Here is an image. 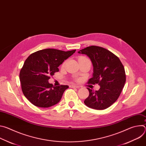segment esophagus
<instances>
[{
  "mask_svg": "<svg viewBox=\"0 0 146 146\" xmlns=\"http://www.w3.org/2000/svg\"><path fill=\"white\" fill-rule=\"evenodd\" d=\"M70 87L71 88H80V86H76V85H73V84H72L70 86Z\"/></svg>",
  "mask_w": 146,
  "mask_h": 146,
  "instance_id": "esophagus-1",
  "label": "esophagus"
}]
</instances>
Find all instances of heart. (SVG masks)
I'll use <instances>...</instances> for the list:
<instances>
[{
	"mask_svg": "<svg viewBox=\"0 0 146 146\" xmlns=\"http://www.w3.org/2000/svg\"><path fill=\"white\" fill-rule=\"evenodd\" d=\"M78 59H87V58H86L85 56H80ZM74 80L75 81H77V80H78V78H76V77H74Z\"/></svg>",
	"mask_w": 146,
	"mask_h": 146,
	"instance_id": "1",
	"label": "heart"
}]
</instances>
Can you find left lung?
Wrapping results in <instances>:
<instances>
[{
  "label": "left lung",
  "instance_id": "obj_1",
  "mask_svg": "<svg viewBox=\"0 0 146 146\" xmlns=\"http://www.w3.org/2000/svg\"><path fill=\"white\" fill-rule=\"evenodd\" d=\"M78 52L86 54L92 62L93 76L88 83L100 86L95 91L87 88L90 94L84 100L85 105L96 110L108 108L119 98L126 81L122 64L118 56L101 47L91 46Z\"/></svg>",
  "mask_w": 146,
  "mask_h": 146
}]
</instances>
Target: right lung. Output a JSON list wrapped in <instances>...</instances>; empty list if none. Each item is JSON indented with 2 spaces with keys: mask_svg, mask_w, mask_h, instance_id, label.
<instances>
[{
  "mask_svg": "<svg viewBox=\"0 0 146 146\" xmlns=\"http://www.w3.org/2000/svg\"><path fill=\"white\" fill-rule=\"evenodd\" d=\"M76 51L47 48L32 53L25 60L20 70L19 80L24 96L33 105L49 108L60 101L68 86H54L48 80Z\"/></svg>",
  "mask_w": 146,
  "mask_h": 146,
  "instance_id": "1",
  "label": "right lung"
}]
</instances>
